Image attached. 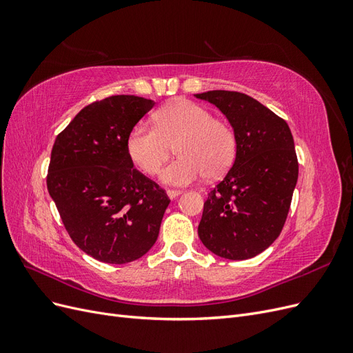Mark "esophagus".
<instances>
[{
    "instance_id": "esophagus-1",
    "label": "esophagus",
    "mask_w": 353,
    "mask_h": 353,
    "mask_svg": "<svg viewBox=\"0 0 353 353\" xmlns=\"http://www.w3.org/2000/svg\"><path fill=\"white\" fill-rule=\"evenodd\" d=\"M166 194H168V197H169L170 200H172V199H175V197H178V196L181 194V191H179V190H168Z\"/></svg>"
}]
</instances>
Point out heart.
I'll return each mask as SVG.
<instances>
[{"instance_id":"heart-1","label":"heart","mask_w":353,"mask_h":353,"mask_svg":"<svg viewBox=\"0 0 353 353\" xmlns=\"http://www.w3.org/2000/svg\"><path fill=\"white\" fill-rule=\"evenodd\" d=\"M153 119L154 128L138 123L126 138V152L144 174L156 175L174 145L179 157L160 174L168 185H188L203 175L218 178L232 165L236 135L208 109L179 99L159 109Z\"/></svg>"}]
</instances>
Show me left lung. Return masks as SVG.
<instances>
[{
  "instance_id": "8db88e82",
  "label": "left lung",
  "mask_w": 353,
  "mask_h": 353,
  "mask_svg": "<svg viewBox=\"0 0 353 353\" xmlns=\"http://www.w3.org/2000/svg\"><path fill=\"white\" fill-rule=\"evenodd\" d=\"M194 97L221 110L237 143L232 168L205 201L199 237L221 258L250 259L280 236L290 209L299 176L292 131L243 92L215 90Z\"/></svg>"
}]
</instances>
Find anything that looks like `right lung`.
<instances>
[{
	"mask_svg": "<svg viewBox=\"0 0 353 353\" xmlns=\"http://www.w3.org/2000/svg\"><path fill=\"white\" fill-rule=\"evenodd\" d=\"M154 104L137 95L91 103L52 145L48 193L74 244L100 262L137 261L157 240L170 200L126 152L128 135Z\"/></svg>",
	"mask_w": 353,
	"mask_h": 353,
	"instance_id": "1",
	"label": "right lung"
}]
</instances>
